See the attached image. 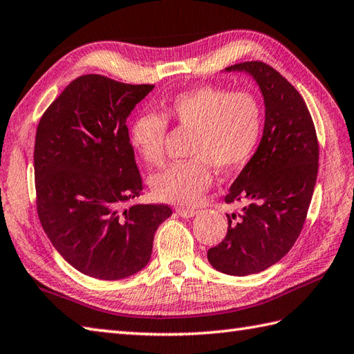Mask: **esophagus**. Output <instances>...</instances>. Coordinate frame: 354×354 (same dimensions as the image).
Listing matches in <instances>:
<instances>
[{
  "label": "esophagus",
  "mask_w": 354,
  "mask_h": 354,
  "mask_svg": "<svg viewBox=\"0 0 354 354\" xmlns=\"http://www.w3.org/2000/svg\"><path fill=\"white\" fill-rule=\"evenodd\" d=\"M177 214L183 218H192L194 215H197V210L189 207H177Z\"/></svg>",
  "instance_id": "obj_1"
}]
</instances>
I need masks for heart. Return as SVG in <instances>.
Wrapping results in <instances>:
<instances>
[{"mask_svg": "<svg viewBox=\"0 0 354 354\" xmlns=\"http://www.w3.org/2000/svg\"><path fill=\"white\" fill-rule=\"evenodd\" d=\"M168 125L191 130L189 160L171 163L151 178L162 201L194 204L212 183L210 167L219 172L238 169L253 154L262 131V109L250 92L198 86L163 100L159 115L144 112L130 127V142L153 167L165 159Z\"/></svg>", "mask_w": 354, "mask_h": 354, "instance_id": "heart-1", "label": "heart"}]
</instances>
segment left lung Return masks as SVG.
<instances>
[{"label": "left lung", "mask_w": 354, "mask_h": 354, "mask_svg": "<svg viewBox=\"0 0 354 354\" xmlns=\"http://www.w3.org/2000/svg\"><path fill=\"white\" fill-rule=\"evenodd\" d=\"M225 71H245L265 100V127L257 151L234 180L227 204L245 201L227 215L225 238L207 251L215 270L248 276L277 263L300 236L318 174V138L300 93L272 66L253 60Z\"/></svg>", "instance_id": "8db88e82"}]
</instances>
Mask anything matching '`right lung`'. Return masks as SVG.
<instances>
[{
    "label": "right lung",
    "mask_w": 354,
    "mask_h": 354,
    "mask_svg": "<svg viewBox=\"0 0 354 354\" xmlns=\"http://www.w3.org/2000/svg\"><path fill=\"white\" fill-rule=\"evenodd\" d=\"M154 84L100 74L71 82L37 124L36 210L46 236L86 276L118 280L151 257L168 204H130L144 189L127 116Z\"/></svg>",
    "instance_id": "1"
}]
</instances>
